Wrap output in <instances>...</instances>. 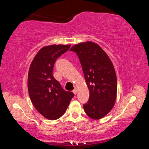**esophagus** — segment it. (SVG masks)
Instances as JSON below:
<instances>
[{
    "label": "esophagus",
    "instance_id": "esophagus-1",
    "mask_svg": "<svg viewBox=\"0 0 149 149\" xmlns=\"http://www.w3.org/2000/svg\"><path fill=\"white\" fill-rule=\"evenodd\" d=\"M73 93H74L75 95L77 94V89H76V88H75V89H74V91H73Z\"/></svg>",
    "mask_w": 149,
    "mask_h": 149
}]
</instances>
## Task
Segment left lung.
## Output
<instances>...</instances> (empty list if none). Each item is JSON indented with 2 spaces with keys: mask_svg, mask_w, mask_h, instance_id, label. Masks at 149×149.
Wrapping results in <instances>:
<instances>
[{
  "mask_svg": "<svg viewBox=\"0 0 149 149\" xmlns=\"http://www.w3.org/2000/svg\"><path fill=\"white\" fill-rule=\"evenodd\" d=\"M79 57L89 90V99L84 108L88 116L99 120L112 109L117 94V78L114 65L99 45L87 41L70 49Z\"/></svg>",
  "mask_w": 149,
  "mask_h": 149,
  "instance_id": "obj_1",
  "label": "left lung"
}]
</instances>
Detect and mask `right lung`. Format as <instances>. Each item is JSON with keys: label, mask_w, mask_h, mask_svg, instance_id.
<instances>
[{"label": "right lung", "mask_w": 149, "mask_h": 149, "mask_svg": "<svg viewBox=\"0 0 149 149\" xmlns=\"http://www.w3.org/2000/svg\"><path fill=\"white\" fill-rule=\"evenodd\" d=\"M70 46L53 45L42 47L29 67L27 87L30 99L40 114L50 120L58 119L64 114L74 96L72 92L63 89L52 75L56 59Z\"/></svg>", "instance_id": "add662e5"}]
</instances>
